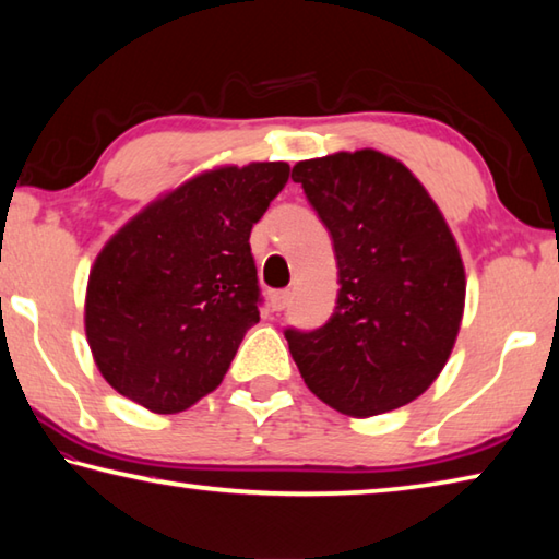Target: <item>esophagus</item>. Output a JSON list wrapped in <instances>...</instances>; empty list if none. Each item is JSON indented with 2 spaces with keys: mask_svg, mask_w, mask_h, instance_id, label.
<instances>
[{
  "mask_svg": "<svg viewBox=\"0 0 559 559\" xmlns=\"http://www.w3.org/2000/svg\"><path fill=\"white\" fill-rule=\"evenodd\" d=\"M288 302H290V290H276V293H271V310H276V313H281L283 308H288Z\"/></svg>",
  "mask_w": 559,
  "mask_h": 559,
  "instance_id": "obj_1",
  "label": "esophagus"
}]
</instances>
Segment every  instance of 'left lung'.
I'll return each instance as SVG.
<instances>
[{"instance_id": "1", "label": "left lung", "mask_w": 559, "mask_h": 559, "mask_svg": "<svg viewBox=\"0 0 559 559\" xmlns=\"http://www.w3.org/2000/svg\"><path fill=\"white\" fill-rule=\"evenodd\" d=\"M333 239L337 306L316 330L286 328L318 400L349 416L409 404L456 343L466 273L447 222L409 169L377 150L293 167Z\"/></svg>"}]
</instances>
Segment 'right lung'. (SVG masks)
Wrapping results in <instances>:
<instances>
[{"instance_id":"right-lung-1","label":"right lung","mask_w":559,"mask_h":559,"mask_svg":"<svg viewBox=\"0 0 559 559\" xmlns=\"http://www.w3.org/2000/svg\"><path fill=\"white\" fill-rule=\"evenodd\" d=\"M288 175L286 163L212 169L106 243L88 278L86 335L112 390L175 414L222 384L259 323L249 236Z\"/></svg>"}]
</instances>
